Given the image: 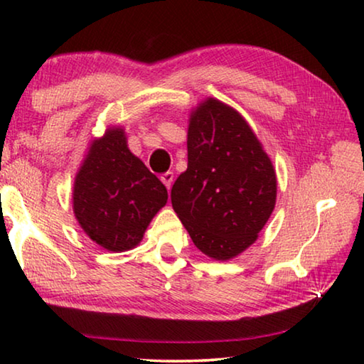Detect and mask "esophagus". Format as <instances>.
Instances as JSON below:
<instances>
[{"label":"esophagus","mask_w":364,"mask_h":364,"mask_svg":"<svg viewBox=\"0 0 364 364\" xmlns=\"http://www.w3.org/2000/svg\"><path fill=\"white\" fill-rule=\"evenodd\" d=\"M160 180H162L165 186H167V189H170L171 183H173V171H167V173H164L162 176H160Z\"/></svg>","instance_id":"esophagus-1"}]
</instances>
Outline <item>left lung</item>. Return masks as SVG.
I'll return each mask as SVG.
<instances>
[{"label": "left lung", "mask_w": 364, "mask_h": 364, "mask_svg": "<svg viewBox=\"0 0 364 364\" xmlns=\"http://www.w3.org/2000/svg\"><path fill=\"white\" fill-rule=\"evenodd\" d=\"M276 193L273 162L236 109L215 97L191 109L188 168L171 188V205L202 254L226 262L249 249Z\"/></svg>", "instance_id": "left-lung-1"}]
</instances>
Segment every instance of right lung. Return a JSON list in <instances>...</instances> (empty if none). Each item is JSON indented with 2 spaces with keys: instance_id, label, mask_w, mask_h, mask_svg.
I'll return each mask as SVG.
<instances>
[{
  "instance_id": "obj_1",
  "label": "right lung",
  "mask_w": 364,
  "mask_h": 364,
  "mask_svg": "<svg viewBox=\"0 0 364 364\" xmlns=\"http://www.w3.org/2000/svg\"><path fill=\"white\" fill-rule=\"evenodd\" d=\"M72 194L80 228L110 252L136 247L168 199L162 181L128 149L122 127H110L91 139Z\"/></svg>"
}]
</instances>
